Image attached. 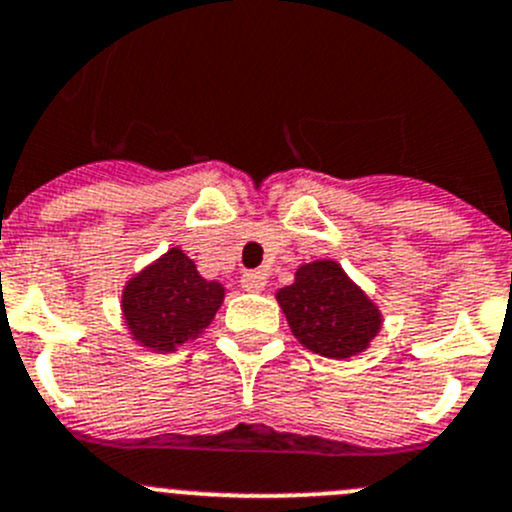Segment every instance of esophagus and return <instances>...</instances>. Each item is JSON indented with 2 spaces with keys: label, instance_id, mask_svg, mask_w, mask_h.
Instances as JSON below:
<instances>
[{
  "label": "esophagus",
  "instance_id": "34e87169",
  "mask_svg": "<svg viewBox=\"0 0 512 512\" xmlns=\"http://www.w3.org/2000/svg\"><path fill=\"white\" fill-rule=\"evenodd\" d=\"M240 285L247 292H262L267 287V275L260 270H250L240 277Z\"/></svg>",
  "mask_w": 512,
  "mask_h": 512
}]
</instances>
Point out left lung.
Listing matches in <instances>:
<instances>
[{"instance_id": "obj_1", "label": "left lung", "mask_w": 512, "mask_h": 512, "mask_svg": "<svg viewBox=\"0 0 512 512\" xmlns=\"http://www.w3.org/2000/svg\"><path fill=\"white\" fill-rule=\"evenodd\" d=\"M275 297L297 342L330 360L365 352L382 327L380 307L335 260L300 265Z\"/></svg>"}]
</instances>
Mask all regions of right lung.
<instances>
[{
	"label": "right lung",
	"mask_w": 512,
	"mask_h": 512,
	"mask_svg": "<svg viewBox=\"0 0 512 512\" xmlns=\"http://www.w3.org/2000/svg\"><path fill=\"white\" fill-rule=\"evenodd\" d=\"M222 300L225 285L205 280L185 250L170 247L124 282L119 310L137 345L172 352L210 327Z\"/></svg>",
	"instance_id": "obj_1"
}]
</instances>
